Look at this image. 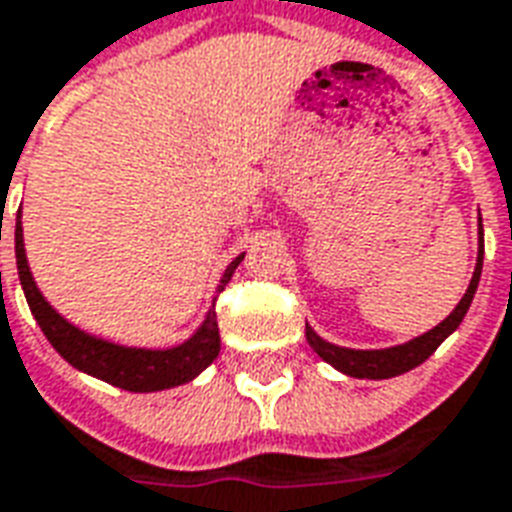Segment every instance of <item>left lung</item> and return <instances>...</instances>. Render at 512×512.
<instances>
[{
  "instance_id": "left-lung-1",
  "label": "left lung",
  "mask_w": 512,
  "mask_h": 512,
  "mask_svg": "<svg viewBox=\"0 0 512 512\" xmlns=\"http://www.w3.org/2000/svg\"><path fill=\"white\" fill-rule=\"evenodd\" d=\"M480 233H483V225H480ZM480 271H483V241H480L478 266H475V274H472V282H469L464 298L458 301L456 309L437 328H431L429 333H423L412 342L388 347V350H347V347H336V344L320 339L309 325H306V342L325 363H331L333 369L350 374V377H358V380H388V377H396V374L410 372V369L426 361L431 352L437 350L439 344L445 342L450 333L461 325L472 298H475V290H478Z\"/></svg>"
}]
</instances>
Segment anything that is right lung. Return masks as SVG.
<instances>
[{
    "label": "right lung",
    "instance_id": "add662e5",
    "mask_svg": "<svg viewBox=\"0 0 512 512\" xmlns=\"http://www.w3.org/2000/svg\"><path fill=\"white\" fill-rule=\"evenodd\" d=\"M241 260H244V255H238L225 268L217 293L225 290V285L230 282V276H233ZM15 263H18V276H21V287H24L29 309H32L37 325L43 328L45 339L54 344L56 352L67 363H73L75 369L111 382L116 388L135 393L176 388V385H184L192 377H198L208 363L219 355V325L214 309L208 312L206 323L200 325V331L189 342L179 344L173 350L119 347V344L102 342V339H94L89 333L78 331L75 325H70L64 317H59L51 309V304L45 301L43 293L34 285L32 271H29V263H26L21 217L15 219Z\"/></svg>",
    "mask_w": 512,
    "mask_h": 512
}]
</instances>
